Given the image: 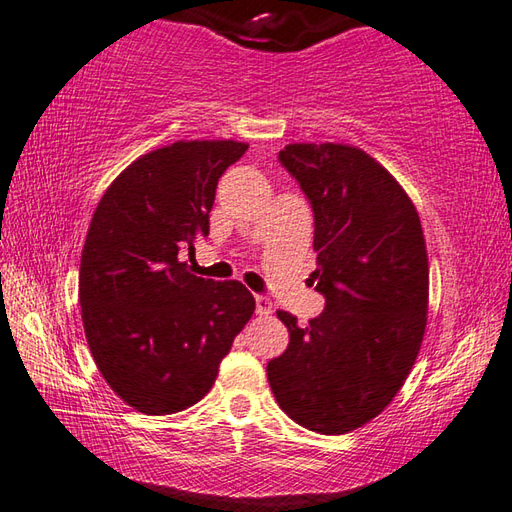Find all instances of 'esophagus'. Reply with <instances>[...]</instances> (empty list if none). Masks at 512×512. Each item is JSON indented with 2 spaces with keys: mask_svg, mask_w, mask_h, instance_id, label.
Wrapping results in <instances>:
<instances>
[{
  "mask_svg": "<svg viewBox=\"0 0 512 512\" xmlns=\"http://www.w3.org/2000/svg\"><path fill=\"white\" fill-rule=\"evenodd\" d=\"M255 306H257V314H262V317H268V314H273V301H270L264 295H259L255 299Z\"/></svg>",
  "mask_w": 512,
  "mask_h": 512,
  "instance_id": "1",
  "label": "esophagus"
}]
</instances>
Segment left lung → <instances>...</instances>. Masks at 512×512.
Returning <instances> with one entry per match:
<instances>
[{
	"label": "left lung",
	"instance_id": "obj_1",
	"mask_svg": "<svg viewBox=\"0 0 512 512\" xmlns=\"http://www.w3.org/2000/svg\"><path fill=\"white\" fill-rule=\"evenodd\" d=\"M279 162L314 213L319 317L290 332L268 363L270 389L301 427L339 436L376 418L405 383L429 303L427 246L416 206L394 176L350 145H286Z\"/></svg>",
	"mask_w": 512,
	"mask_h": 512
}]
</instances>
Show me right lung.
Instances as JSON below:
<instances>
[{"label": "right lung", "mask_w": 512, "mask_h": 512, "mask_svg": "<svg viewBox=\"0 0 512 512\" xmlns=\"http://www.w3.org/2000/svg\"><path fill=\"white\" fill-rule=\"evenodd\" d=\"M235 140H178L134 160L96 206L79 273L81 319L99 372L147 416L202 400L255 312L239 281L189 273L182 248L209 235Z\"/></svg>", "instance_id": "add662e5"}]
</instances>
